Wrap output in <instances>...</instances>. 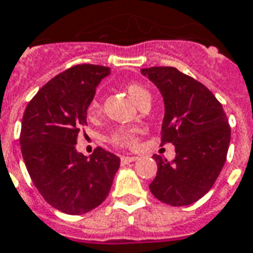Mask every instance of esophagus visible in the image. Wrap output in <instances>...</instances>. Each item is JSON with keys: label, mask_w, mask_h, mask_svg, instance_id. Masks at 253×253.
Listing matches in <instances>:
<instances>
[{"label": "esophagus", "mask_w": 253, "mask_h": 253, "mask_svg": "<svg viewBox=\"0 0 253 253\" xmlns=\"http://www.w3.org/2000/svg\"><path fill=\"white\" fill-rule=\"evenodd\" d=\"M138 159V157H122L121 158V162H122V165H128L131 162H135Z\"/></svg>", "instance_id": "1"}]
</instances>
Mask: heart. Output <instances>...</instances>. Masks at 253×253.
I'll return each instance as SVG.
<instances>
[{"label": "heart", "instance_id": "1", "mask_svg": "<svg viewBox=\"0 0 253 253\" xmlns=\"http://www.w3.org/2000/svg\"><path fill=\"white\" fill-rule=\"evenodd\" d=\"M127 91L134 99L136 105H140L142 102L147 101L151 98V94L147 88L142 86L140 84L136 82H131L127 84ZM101 109L99 102L94 99L88 106V114L90 115H95L98 114ZM136 138H138V130L136 128H131V127H119L117 130H114L109 136L110 143L115 144V146H121V147H134L136 144Z\"/></svg>", "mask_w": 253, "mask_h": 253}]
</instances>
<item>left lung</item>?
I'll use <instances>...</instances> for the list:
<instances>
[{
  "label": "left lung",
  "instance_id": "8db88e82",
  "mask_svg": "<svg viewBox=\"0 0 253 253\" xmlns=\"http://www.w3.org/2000/svg\"><path fill=\"white\" fill-rule=\"evenodd\" d=\"M165 101L162 144L172 143L173 161L154 155L158 172L150 184L157 199L182 207L211 190L225 163L231 127L223 106L203 84L169 66L142 69Z\"/></svg>",
  "mask_w": 253,
  "mask_h": 253
}]
</instances>
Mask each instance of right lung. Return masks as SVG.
Wrapping results in <instances>:
<instances>
[{"label": "right lung", "instance_id": "add662e5", "mask_svg": "<svg viewBox=\"0 0 253 253\" xmlns=\"http://www.w3.org/2000/svg\"><path fill=\"white\" fill-rule=\"evenodd\" d=\"M109 74L99 65L70 67L40 88L24 113L19 143L29 175L43 199L69 215L98 207L121 166L105 148L87 158L75 147L96 86Z\"/></svg>", "mask_w": 253, "mask_h": 253}]
</instances>
